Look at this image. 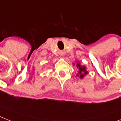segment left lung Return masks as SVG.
Masks as SVG:
<instances>
[{
	"mask_svg": "<svg viewBox=\"0 0 121 121\" xmlns=\"http://www.w3.org/2000/svg\"><path fill=\"white\" fill-rule=\"evenodd\" d=\"M76 67L77 68L79 69V73L77 74V76L79 77L81 79H82L84 76H86L88 74V71L86 70L85 66H81L79 63H77Z\"/></svg>",
	"mask_w": 121,
	"mask_h": 121,
	"instance_id": "left-lung-1",
	"label": "left lung"
}]
</instances>
